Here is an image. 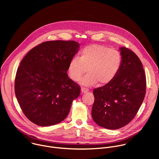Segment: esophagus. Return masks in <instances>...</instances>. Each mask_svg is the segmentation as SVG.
Returning a JSON list of instances; mask_svg holds the SVG:
<instances>
[{
  "instance_id": "esophagus-1",
  "label": "esophagus",
  "mask_w": 159,
  "mask_h": 159,
  "mask_svg": "<svg viewBox=\"0 0 159 159\" xmlns=\"http://www.w3.org/2000/svg\"><path fill=\"white\" fill-rule=\"evenodd\" d=\"M89 91V89H87V88H85V87H82L81 88V92L82 93H87Z\"/></svg>"
}]
</instances>
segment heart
I'll list each match as a JSON object with an SVG mask.
<instances>
[{
  "label": "heart",
  "mask_w": 159,
  "mask_h": 159,
  "mask_svg": "<svg viewBox=\"0 0 159 159\" xmlns=\"http://www.w3.org/2000/svg\"><path fill=\"white\" fill-rule=\"evenodd\" d=\"M122 63L120 53L99 44L84 48L79 57L73 58L68 67L70 77L78 81L88 70L89 74L80 80L85 86H92L98 82L101 85L109 83L119 72Z\"/></svg>",
  "instance_id": "heart-1"
}]
</instances>
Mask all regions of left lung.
I'll return each instance as SVG.
<instances>
[{
  "label": "left lung",
  "mask_w": 159,
  "mask_h": 159,
  "mask_svg": "<svg viewBox=\"0 0 159 159\" xmlns=\"http://www.w3.org/2000/svg\"><path fill=\"white\" fill-rule=\"evenodd\" d=\"M119 50L122 63L118 74L111 82L93 91V119L109 129H119L134 118L146 92V77L140 60L126 48Z\"/></svg>",
  "instance_id": "8db88e82"
}]
</instances>
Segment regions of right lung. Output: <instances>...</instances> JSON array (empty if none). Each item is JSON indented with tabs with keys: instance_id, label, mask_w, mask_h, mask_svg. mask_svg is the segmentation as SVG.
Wrapping results in <instances>:
<instances>
[{
	"instance_id": "obj_1",
	"label": "right lung",
	"mask_w": 159,
	"mask_h": 159,
	"mask_svg": "<svg viewBox=\"0 0 159 159\" xmlns=\"http://www.w3.org/2000/svg\"><path fill=\"white\" fill-rule=\"evenodd\" d=\"M80 44L51 41L31 49L21 61L15 79V94L25 115L40 126L58 124L68 116L80 87L67 75Z\"/></svg>"
}]
</instances>
